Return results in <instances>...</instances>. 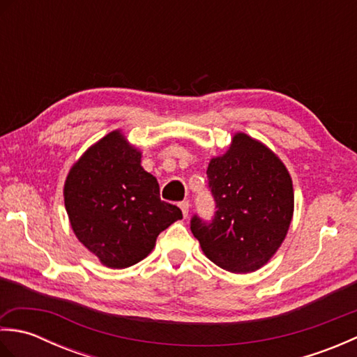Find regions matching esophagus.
<instances>
[{
  "label": "esophagus",
  "mask_w": 357,
  "mask_h": 357,
  "mask_svg": "<svg viewBox=\"0 0 357 357\" xmlns=\"http://www.w3.org/2000/svg\"><path fill=\"white\" fill-rule=\"evenodd\" d=\"M179 207H181V210H183L184 218H187L188 216V208H190V204H188V201H183V202H179Z\"/></svg>",
  "instance_id": "1"
}]
</instances>
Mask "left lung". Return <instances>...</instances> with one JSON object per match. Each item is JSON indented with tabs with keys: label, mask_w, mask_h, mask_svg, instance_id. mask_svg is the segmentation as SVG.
<instances>
[{
	"label": "left lung",
	"mask_w": 357,
	"mask_h": 357,
	"mask_svg": "<svg viewBox=\"0 0 357 357\" xmlns=\"http://www.w3.org/2000/svg\"><path fill=\"white\" fill-rule=\"evenodd\" d=\"M215 215H193L190 230L211 262L231 273L261 268L282 244L294 195L285 165L259 141L234 135L225 155L207 169Z\"/></svg>",
	"instance_id": "1"
}]
</instances>
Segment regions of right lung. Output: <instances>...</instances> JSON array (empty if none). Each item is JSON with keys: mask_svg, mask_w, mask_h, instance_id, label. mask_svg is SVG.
<instances>
[{"mask_svg": "<svg viewBox=\"0 0 357 357\" xmlns=\"http://www.w3.org/2000/svg\"><path fill=\"white\" fill-rule=\"evenodd\" d=\"M64 204L79 242L110 268L142 261L158 234L183 218L179 207L159 198L156 178L119 132L104 136L72 167Z\"/></svg>", "mask_w": 357, "mask_h": 357, "instance_id": "1", "label": "right lung"}]
</instances>
